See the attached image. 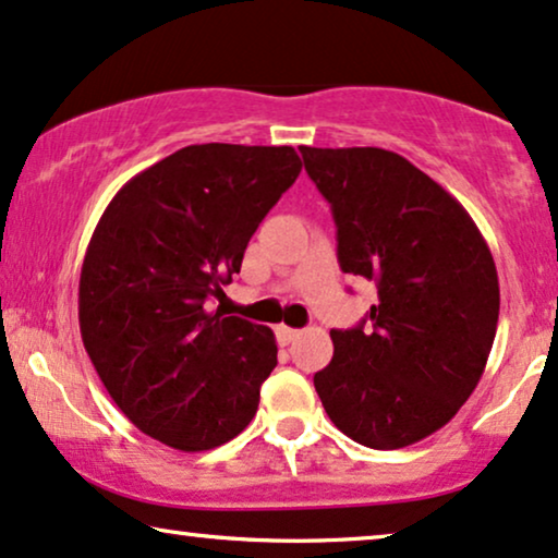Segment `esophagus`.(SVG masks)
Masks as SVG:
<instances>
[{
	"label": "esophagus",
	"mask_w": 558,
	"mask_h": 558,
	"mask_svg": "<svg viewBox=\"0 0 558 558\" xmlns=\"http://www.w3.org/2000/svg\"><path fill=\"white\" fill-rule=\"evenodd\" d=\"M294 338H300V330L296 328H287V325H279L277 328V341L281 343V345H289L294 341Z\"/></svg>",
	"instance_id": "obj_1"
}]
</instances>
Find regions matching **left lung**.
<instances>
[{
    "instance_id": "1",
    "label": "left lung",
    "mask_w": 558,
    "mask_h": 558,
    "mask_svg": "<svg viewBox=\"0 0 558 558\" xmlns=\"http://www.w3.org/2000/svg\"><path fill=\"white\" fill-rule=\"evenodd\" d=\"M330 202L338 262L376 284L351 330H330L315 389L338 430L395 451L444 428L480 385L500 315L495 258L472 215L385 148L300 146Z\"/></svg>"
}]
</instances>
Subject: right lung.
<instances>
[{
    "instance_id": "obj_1",
    "label": "right lung",
    "mask_w": 558,
    "mask_h": 558,
    "mask_svg": "<svg viewBox=\"0 0 558 558\" xmlns=\"http://www.w3.org/2000/svg\"><path fill=\"white\" fill-rule=\"evenodd\" d=\"M292 146H186L99 217L78 279L84 349L114 404L179 451L235 438L277 366L271 328L209 310L258 222L300 177Z\"/></svg>"
}]
</instances>
